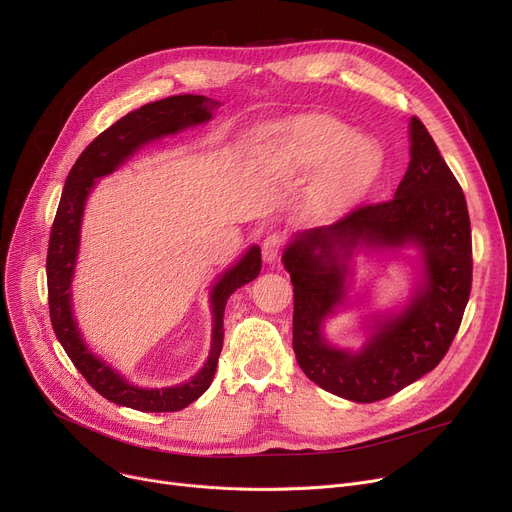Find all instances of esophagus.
Instances as JSON below:
<instances>
[{
  "label": "esophagus",
  "mask_w": 512,
  "mask_h": 512,
  "mask_svg": "<svg viewBox=\"0 0 512 512\" xmlns=\"http://www.w3.org/2000/svg\"><path fill=\"white\" fill-rule=\"evenodd\" d=\"M280 251H282V236H278V234H270V236H267V238L263 240L261 253H263V259H265L267 263L276 261V259H278V255H280Z\"/></svg>",
  "instance_id": "34e87169"
}]
</instances>
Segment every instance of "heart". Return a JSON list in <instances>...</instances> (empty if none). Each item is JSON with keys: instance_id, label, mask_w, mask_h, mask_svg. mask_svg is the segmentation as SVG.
I'll return each instance as SVG.
<instances>
[{"instance_id": "obj_1", "label": "heart", "mask_w": 512, "mask_h": 512, "mask_svg": "<svg viewBox=\"0 0 512 512\" xmlns=\"http://www.w3.org/2000/svg\"><path fill=\"white\" fill-rule=\"evenodd\" d=\"M282 137L297 166L313 168L326 161L317 197L328 207L353 203L380 174V149L336 118H299L282 130Z\"/></svg>"}]
</instances>
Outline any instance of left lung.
<instances>
[{"label": "left lung", "instance_id": "1", "mask_svg": "<svg viewBox=\"0 0 512 512\" xmlns=\"http://www.w3.org/2000/svg\"><path fill=\"white\" fill-rule=\"evenodd\" d=\"M361 241L417 246L426 282L405 310L376 325L359 354H348L323 340L320 324L343 300V259ZM282 261L294 286V355L319 388L355 402L384 400L444 359L471 294V222L463 188L419 118H411V161L394 197L297 234Z\"/></svg>", "mask_w": 512, "mask_h": 512}]
</instances>
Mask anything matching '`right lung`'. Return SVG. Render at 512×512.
<instances>
[{"label": "right lung", "mask_w": 512, "mask_h": 512, "mask_svg": "<svg viewBox=\"0 0 512 512\" xmlns=\"http://www.w3.org/2000/svg\"><path fill=\"white\" fill-rule=\"evenodd\" d=\"M218 105L205 95H174L161 101L147 103L120 118L80 153L72 166L62 199L53 220L49 247H47V294L49 317L66 355L83 378L107 400L120 407L137 409L145 413H172L180 411L197 400L211 384L218 357L224 344V309L230 294L253 282L261 272V251L251 247L234 267L218 280L211 290L213 309V336L211 351L203 369L180 386L172 388H137L128 384L110 365L97 359L85 346L72 317L70 307V282L76 265L80 222H83L85 201L97 178L112 174L120 164L149 141L176 134L188 126L203 124L211 118L213 107Z\"/></svg>", "instance_id": "obj_1"}]
</instances>
